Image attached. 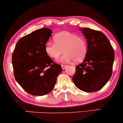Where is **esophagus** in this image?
Listing matches in <instances>:
<instances>
[{"label":"esophagus","instance_id":"34e87169","mask_svg":"<svg viewBox=\"0 0 123 123\" xmlns=\"http://www.w3.org/2000/svg\"><path fill=\"white\" fill-rule=\"evenodd\" d=\"M67 66H68V65L62 64V69H65V68H67Z\"/></svg>","mask_w":123,"mask_h":123}]
</instances>
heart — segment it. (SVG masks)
<instances>
[{"mask_svg": "<svg viewBox=\"0 0 123 123\" xmlns=\"http://www.w3.org/2000/svg\"><path fill=\"white\" fill-rule=\"evenodd\" d=\"M53 40L54 43L48 42L45 46V52L51 58L56 60L64 52L60 62H69L73 60L78 63L83 61L86 56L88 46L83 37L64 31L55 35Z\"/></svg>", "mask_w": 123, "mask_h": 123, "instance_id": "1", "label": "heart"}]
</instances>
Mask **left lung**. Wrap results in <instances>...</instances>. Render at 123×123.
<instances>
[{"label":"left lung","instance_id":"1","mask_svg":"<svg viewBox=\"0 0 123 123\" xmlns=\"http://www.w3.org/2000/svg\"><path fill=\"white\" fill-rule=\"evenodd\" d=\"M80 30L87 40L88 51L83 62L75 67L72 80L80 90L96 92L101 89L111 76L114 51L108 38L101 32L88 28Z\"/></svg>","mask_w":123,"mask_h":123}]
</instances>
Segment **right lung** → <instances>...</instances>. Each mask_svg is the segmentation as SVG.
I'll return each instance as SVG.
<instances>
[{
    "instance_id": "add662e5",
    "label": "right lung",
    "mask_w": 123,
    "mask_h": 123,
    "mask_svg": "<svg viewBox=\"0 0 123 123\" xmlns=\"http://www.w3.org/2000/svg\"><path fill=\"white\" fill-rule=\"evenodd\" d=\"M53 32L43 28L18 40L12 54L16 81L23 90L33 96L50 93L62 70L47 55L45 46Z\"/></svg>"
}]
</instances>
